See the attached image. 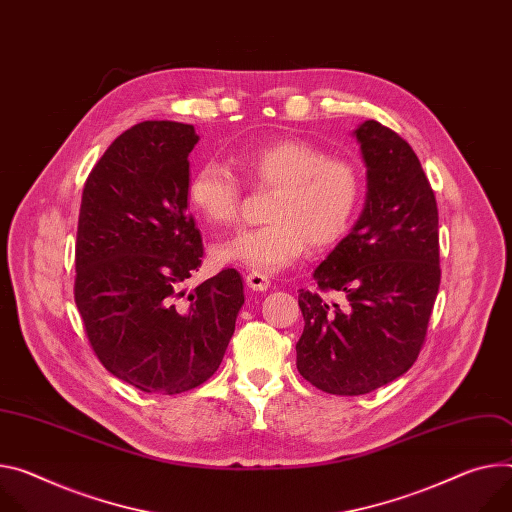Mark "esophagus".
I'll return each instance as SVG.
<instances>
[{"label": "esophagus", "instance_id": "esophagus-1", "mask_svg": "<svg viewBox=\"0 0 512 512\" xmlns=\"http://www.w3.org/2000/svg\"><path fill=\"white\" fill-rule=\"evenodd\" d=\"M245 280H247V286H249L251 290H257V292H263V290H267V288L271 286L269 277H267V275H263V273H257V271L247 273Z\"/></svg>", "mask_w": 512, "mask_h": 512}]
</instances>
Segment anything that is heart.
<instances>
[{"label": "heart", "instance_id": "1", "mask_svg": "<svg viewBox=\"0 0 512 512\" xmlns=\"http://www.w3.org/2000/svg\"><path fill=\"white\" fill-rule=\"evenodd\" d=\"M237 163L253 188L275 196L265 214L269 224L214 245L218 263L273 273L298 261L308 245L322 251L345 239L363 198V173L353 159L304 138H282L241 151ZM241 194V181L220 161L202 163L188 183L192 208L212 226L239 220Z\"/></svg>", "mask_w": 512, "mask_h": 512}]
</instances>
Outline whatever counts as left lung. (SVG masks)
I'll use <instances>...</instances> for the list:
<instances>
[{
  "mask_svg": "<svg viewBox=\"0 0 512 512\" xmlns=\"http://www.w3.org/2000/svg\"><path fill=\"white\" fill-rule=\"evenodd\" d=\"M355 136L367 165L365 208L316 267V292L298 290L304 331L296 367L337 396L374 392L406 374L425 345L441 284L437 200L421 161L376 120ZM329 291L348 304L329 303Z\"/></svg>",
  "mask_w": 512,
  "mask_h": 512,
  "instance_id": "8db88e82",
  "label": "left lung"
}]
</instances>
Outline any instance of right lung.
I'll use <instances>...</instances> for the list:
<instances>
[{"label": "right lung", "mask_w": 512, "mask_h": 512, "mask_svg": "<svg viewBox=\"0 0 512 512\" xmlns=\"http://www.w3.org/2000/svg\"><path fill=\"white\" fill-rule=\"evenodd\" d=\"M194 126L147 120L87 175L75 243V304L87 341L118 380L181 394L214 376L245 302L237 269L185 294L204 245L188 212Z\"/></svg>", "instance_id": "obj_1"}]
</instances>
